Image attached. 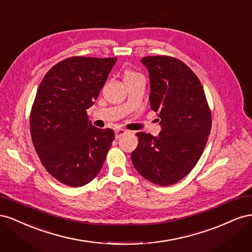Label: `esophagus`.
<instances>
[{
  "instance_id": "34e87169",
  "label": "esophagus",
  "mask_w": 252,
  "mask_h": 252,
  "mask_svg": "<svg viewBox=\"0 0 252 252\" xmlns=\"http://www.w3.org/2000/svg\"><path fill=\"white\" fill-rule=\"evenodd\" d=\"M125 133H127V130H125V129H123V128L116 129V138L117 139L121 138V136H123Z\"/></svg>"
}]
</instances>
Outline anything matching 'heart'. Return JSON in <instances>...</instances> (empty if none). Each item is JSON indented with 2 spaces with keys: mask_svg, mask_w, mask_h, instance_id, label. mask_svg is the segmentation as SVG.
<instances>
[{
  "mask_svg": "<svg viewBox=\"0 0 252 252\" xmlns=\"http://www.w3.org/2000/svg\"><path fill=\"white\" fill-rule=\"evenodd\" d=\"M135 74H138V73H135V72H133V71H127V72L125 73V78L132 77V75H135Z\"/></svg>",
  "mask_w": 252,
  "mask_h": 252,
  "instance_id": "b5f03b06",
  "label": "heart"
}]
</instances>
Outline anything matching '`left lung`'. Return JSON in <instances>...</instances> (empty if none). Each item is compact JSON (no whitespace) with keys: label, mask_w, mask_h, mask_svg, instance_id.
I'll return each mask as SVG.
<instances>
[{"label":"left lung","mask_w":252,"mask_h":252,"mask_svg":"<svg viewBox=\"0 0 252 252\" xmlns=\"http://www.w3.org/2000/svg\"><path fill=\"white\" fill-rule=\"evenodd\" d=\"M150 80L149 102L162 130L138 132L131 161L142 177L158 186L175 184L199 161L211 130V111L200 80L182 61L145 57Z\"/></svg>","instance_id":"1"}]
</instances>
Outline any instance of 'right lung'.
Listing matches in <instances>:
<instances>
[{
  "label": "right lung",
  "mask_w": 252,
  "mask_h": 252,
  "mask_svg": "<svg viewBox=\"0 0 252 252\" xmlns=\"http://www.w3.org/2000/svg\"><path fill=\"white\" fill-rule=\"evenodd\" d=\"M118 58L71 57L45 74L30 112V132L43 166L53 178L81 187L100 172L114 139L112 129L88 120Z\"/></svg>",
  "instance_id": "1"
}]
</instances>
